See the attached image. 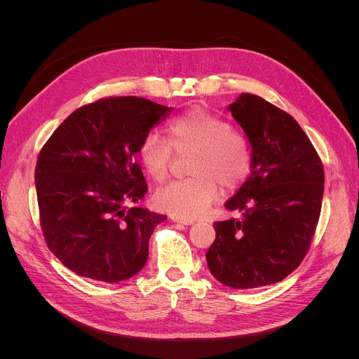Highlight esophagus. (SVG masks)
<instances>
[{"mask_svg": "<svg viewBox=\"0 0 359 359\" xmlns=\"http://www.w3.org/2000/svg\"><path fill=\"white\" fill-rule=\"evenodd\" d=\"M170 219H172V222H175V223H182V224H186V226L193 224V220H189V219H181V217H178V215H170Z\"/></svg>", "mask_w": 359, "mask_h": 359, "instance_id": "esophagus-1", "label": "esophagus"}]
</instances>
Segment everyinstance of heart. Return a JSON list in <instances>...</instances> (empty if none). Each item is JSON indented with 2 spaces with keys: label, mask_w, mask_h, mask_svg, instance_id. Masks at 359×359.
Here are the masks:
<instances>
[{
  "label": "heart",
  "mask_w": 359,
  "mask_h": 359,
  "mask_svg": "<svg viewBox=\"0 0 359 359\" xmlns=\"http://www.w3.org/2000/svg\"><path fill=\"white\" fill-rule=\"evenodd\" d=\"M169 140L151 132L139 145V158L145 172L156 181H165L177 153H193L190 178L161 187L154 196L161 211L181 219H196L224 193L240 189L252 173L253 149L248 139L227 119L203 107L172 118L168 124Z\"/></svg>",
  "instance_id": "obj_1"
}]
</instances>
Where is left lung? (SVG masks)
I'll return each instance as SVG.
<instances>
[{
  "label": "left lung",
  "mask_w": 359,
  "mask_h": 359,
  "mask_svg": "<svg viewBox=\"0 0 359 359\" xmlns=\"http://www.w3.org/2000/svg\"><path fill=\"white\" fill-rule=\"evenodd\" d=\"M253 149V168L224 203L241 219L217 222L206 264L220 283L253 289L278 283L306 257L319 222L323 165L287 112L243 93L229 106Z\"/></svg>",
  "instance_id": "8db88e82"
}]
</instances>
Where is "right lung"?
Listing matches in <instances>:
<instances>
[{"label": "right lung", "instance_id": "obj_1", "mask_svg": "<svg viewBox=\"0 0 359 359\" xmlns=\"http://www.w3.org/2000/svg\"><path fill=\"white\" fill-rule=\"evenodd\" d=\"M170 111L135 95L100 99L70 114L43 145L36 165L41 232L73 273L118 283L145 266L151 233L166 215L130 206L148 191L139 145Z\"/></svg>", "mask_w": 359, "mask_h": 359}]
</instances>
